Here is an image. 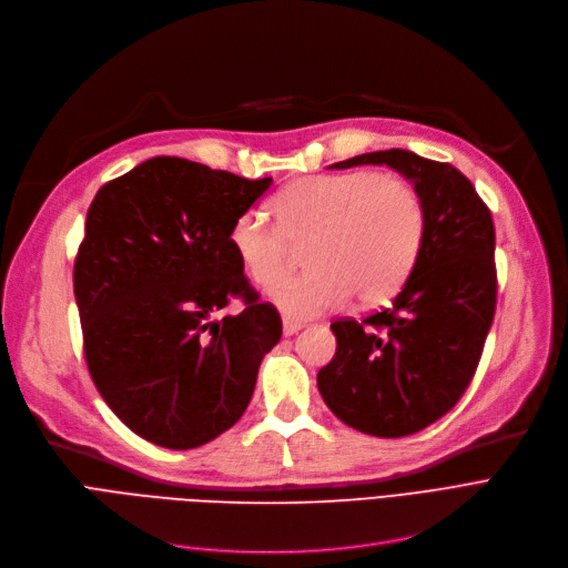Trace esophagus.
<instances>
[{
	"mask_svg": "<svg viewBox=\"0 0 568 568\" xmlns=\"http://www.w3.org/2000/svg\"><path fill=\"white\" fill-rule=\"evenodd\" d=\"M303 326H305L303 321H293V318H288V316L282 321V328H284V335H286V337L295 335V333H298Z\"/></svg>",
	"mask_w": 568,
	"mask_h": 568,
	"instance_id": "obj_1",
	"label": "esophagus"
}]
</instances>
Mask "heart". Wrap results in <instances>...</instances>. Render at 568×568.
Here are the masks:
<instances>
[{
	"label": "heart",
	"instance_id": "b5f03b06",
	"mask_svg": "<svg viewBox=\"0 0 568 568\" xmlns=\"http://www.w3.org/2000/svg\"><path fill=\"white\" fill-rule=\"evenodd\" d=\"M277 224L247 210L231 224L229 242L258 286L277 284L291 245H303L307 273L270 291L288 318H312L342 307L351 293L363 305L399 288L418 256L425 207L404 178L372 171L305 175L273 199Z\"/></svg>",
	"mask_w": 568,
	"mask_h": 568
}]
</instances>
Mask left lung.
Instances as JSON below:
<instances>
[{
	"label": "left lung",
	"instance_id": "8db88e82",
	"mask_svg": "<svg viewBox=\"0 0 568 568\" xmlns=\"http://www.w3.org/2000/svg\"><path fill=\"white\" fill-rule=\"evenodd\" d=\"M390 166L425 207L423 242L390 307L333 321V361L316 384L331 412L372 437H407L439 420L478 367L497 305L495 224L474 184L409 150L367 152L331 169Z\"/></svg>",
	"mask_w": 568,
	"mask_h": 568
}]
</instances>
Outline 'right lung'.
Wrapping results in <instances>:
<instances>
[{
	"label": "right lung",
	"instance_id": "obj_1",
	"mask_svg": "<svg viewBox=\"0 0 568 568\" xmlns=\"http://www.w3.org/2000/svg\"><path fill=\"white\" fill-rule=\"evenodd\" d=\"M270 184L154 156L88 210L73 263L88 369L113 414L156 446L196 448L233 427L282 337L229 242ZM231 297L246 310L214 322Z\"/></svg>",
	"mask_w": 568,
	"mask_h": 568
}]
</instances>
